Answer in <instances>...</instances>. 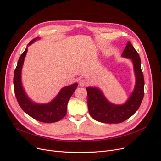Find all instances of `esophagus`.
Masks as SVG:
<instances>
[{
	"mask_svg": "<svg viewBox=\"0 0 161 161\" xmlns=\"http://www.w3.org/2000/svg\"><path fill=\"white\" fill-rule=\"evenodd\" d=\"M89 84V82L87 81L86 79H81L80 81H79V85L81 86H87V85Z\"/></svg>",
	"mask_w": 161,
	"mask_h": 161,
	"instance_id": "34e87169",
	"label": "esophagus"
}]
</instances>
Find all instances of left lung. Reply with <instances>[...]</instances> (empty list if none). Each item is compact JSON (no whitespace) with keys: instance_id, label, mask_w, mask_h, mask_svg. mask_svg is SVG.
Instances as JSON below:
<instances>
[{"instance_id":"obj_1","label":"left lung","mask_w":161,"mask_h":161,"mask_svg":"<svg viewBox=\"0 0 161 161\" xmlns=\"http://www.w3.org/2000/svg\"><path fill=\"white\" fill-rule=\"evenodd\" d=\"M122 56L130 58L133 62L136 75V85L134 91L123 105L110 103L99 89L87 87V104L91 116L100 122L107 124L121 123L129 119L140 106L144 95V80L141 60L138 53L129 41L122 53Z\"/></svg>"}]
</instances>
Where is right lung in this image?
<instances>
[{"label":"right lung","instance_id":"obj_1","mask_svg":"<svg viewBox=\"0 0 161 161\" xmlns=\"http://www.w3.org/2000/svg\"><path fill=\"white\" fill-rule=\"evenodd\" d=\"M38 39H40L38 37L34 38L29 43L28 46ZM27 52V47L19 58L14 72V90L18 103L27 114L39 121L44 123L56 122L66 115L68 102L74 93L78 84L75 83L62 88L56 98L50 103L46 104L34 103L25 94L21 83V70Z\"/></svg>","mask_w":161,"mask_h":161}]
</instances>
